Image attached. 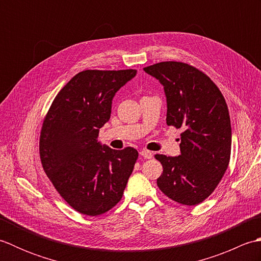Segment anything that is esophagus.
I'll return each instance as SVG.
<instances>
[{"instance_id":"34e87169","label":"esophagus","mask_w":261,"mask_h":261,"mask_svg":"<svg viewBox=\"0 0 261 261\" xmlns=\"http://www.w3.org/2000/svg\"><path fill=\"white\" fill-rule=\"evenodd\" d=\"M140 154H141V156H142L143 158L150 159V158H152V156H153V152L147 150V149H142V150L140 151Z\"/></svg>"}]
</instances>
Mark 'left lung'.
<instances>
[{
    "label": "left lung",
    "mask_w": 261,
    "mask_h": 261,
    "mask_svg": "<svg viewBox=\"0 0 261 261\" xmlns=\"http://www.w3.org/2000/svg\"><path fill=\"white\" fill-rule=\"evenodd\" d=\"M143 70L164 86L167 125L182 130L179 156H154L164 168L157 185L179 204L202 203L229 166L232 136L228 105L213 81L191 65L163 62Z\"/></svg>",
    "instance_id": "left-lung-1"
}]
</instances>
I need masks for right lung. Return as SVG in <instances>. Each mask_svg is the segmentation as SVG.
<instances>
[{
    "label": "right lung",
    "mask_w": 261,
    "mask_h": 261,
    "mask_svg": "<svg viewBox=\"0 0 261 261\" xmlns=\"http://www.w3.org/2000/svg\"><path fill=\"white\" fill-rule=\"evenodd\" d=\"M136 69H87L75 75L51 103L39 140L42 168L77 212L96 216L118 204L138 159L135 148L113 150L97 141L112 99Z\"/></svg>",
    "instance_id": "right-lung-1"
}]
</instances>
